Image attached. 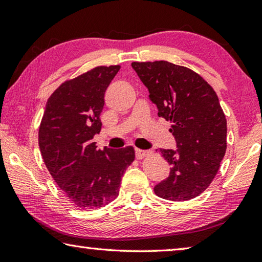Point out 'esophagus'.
Wrapping results in <instances>:
<instances>
[{
    "instance_id": "obj_1",
    "label": "esophagus",
    "mask_w": 262,
    "mask_h": 262,
    "mask_svg": "<svg viewBox=\"0 0 262 262\" xmlns=\"http://www.w3.org/2000/svg\"><path fill=\"white\" fill-rule=\"evenodd\" d=\"M147 155H149V151H147V150H142V149H135V156L137 159H142L143 157L147 156Z\"/></svg>"
}]
</instances>
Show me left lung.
<instances>
[{
	"label": "left lung",
	"instance_id": "8db88e82",
	"mask_svg": "<svg viewBox=\"0 0 262 262\" xmlns=\"http://www.w3.org/2000/svg\"><path fill=\"white\" fill-rule=\"evenodd\" d=\"M133 69L171 121L176 149H159L170 174L154 187L157 196L187 201L200 195L220 168L227 150V120L219 97L200 75L167 61L133 62Z\"/></svg>",
	"mask_w": 262,
	"mask_h": 262
}]
</instances>
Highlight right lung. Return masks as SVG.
I'll use <instances>...</instances> for the list:
<instances>
[{
    "instance_id": "obj_1",
    "label": "right lung",
    "mask_w": 262,
    "mask_h": 262,
    "mask_svg": "<svg viewBox=\"0 0 262 262\" xmlns=\"http://www.w3.org/2000/svg\"><path fill=\"white\" fill-rule=\"evenodd\" d=\"M120 66L97 67L53 92L39 128V148L46 167L74 206H107L119 194L121 178L135 158L132 145L97 148L104 95Z\"/></svg>"
}]
</instances>
